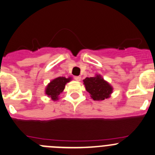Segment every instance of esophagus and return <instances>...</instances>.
<instances>
[{
    "instance_id": "1",
    "label": "esophagus",
    "mask_w": 155,
    "mask_h": 155,
    "mask_svg": "<svg viewBox=\"0 0 155 155\" xmlns=\"http://www.w3.org/2000/svg\"><path fill=\"white\" fill-rule=\"evenodd\" d=\"M75 80L78 81V82H79V81L81 80V76H75L74 77Z\"/></svg>"
}]
</instances>
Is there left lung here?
Instances as JSON below:
<instances>
[{"label":"left lung","instance_id":"left-lung-1","mask_svg":"<svg viewBox=\"0 0 155 155\" xmlns=\"http://www.w3.org/2000/svg\"><path fill=\"white\" fill-rule=\"evenodd\" d=\"M83 84L94 101H103L109 98L114 90L110 84L99 74H96L94 77L85 78L83 79Z\"/></svg>","mask_w":155,"mask_h":155}]
</instances>
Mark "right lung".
<instances>
[{
  "mask_svg": "<svg viewBox=\"0 0 155 155\" xmlns=\"http://www.w3.org/2000/svg\"><path fill=\"white\" fill-rule=\"evenodd\" d=\"M72 80V77L66 78L64 76L55 78L52 79L45 88V94L54 101L59 99V95L64 91L65 85L67 82Z\"/></svg>",
  "mask_w": 155,
  "mask_h": 155,
  "instance_id": "1",
  "label": "right lung"
}]
</instances>
